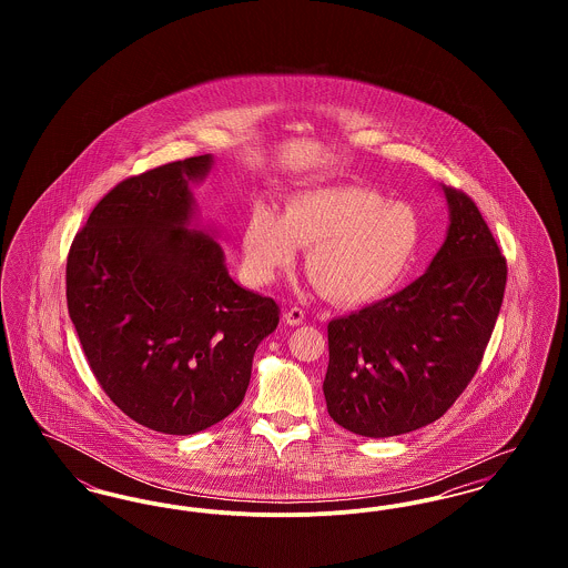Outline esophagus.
Here are the masks:
<instances>
[{
    "instance_id": "obj_1",
    "label": "esophagus",
    "mask_w": 568,
    "mask_h": 568,
    "mask_svg": "<svg viewBox=\"0 0 568 568\" xmlns=\"http://www.w3.org/2000/svg\"><path fill=\"white\" fill-rule=\"evenodd\" d=\"M283 320H285V324L287 325H300L304 322V311L297 308V306H292V308H287V311L283 313Z\"/></svg>"
}]
</instances>
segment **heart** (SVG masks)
Listing matches in <instances>:
<instances>
[{
    "instance_id": "obj_1",
    "label": "heart",
    "mask_w": 568,
    "mask_h": 568,
    "mask_svg": "<svg viewBox=\"0 0 568 568\" xmlns=\"http://www.w3.org/2000/svg\"><path fill=\"white\" fill-rule=\"evenodd\" d=\"M422 239L415 209L357 185L296 193L274 213L255 204L243 230L244 272L266 285L306 246L304 268L325 296L362 304L383 296L413 262Z\"/></svg>"
}]
</instances>
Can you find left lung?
Returning <instances> with one entry per match:
<instances>
[{"label": "left lung", "instance_id": "left-lung-1", "mask_svg": "<svg viewBox=\"0 0 568 568\" xmlns=\"http://www.w3.org/2000/svg\"><path fill=\"white\" fill-rule=\"evenodd\" d=\"M445 243L394 296L327 324L329 417L371 438L436 422L475 377L496 324L507 262L475 202L440 185Z\"/></svg>", "mask_w": 568, "mask_h": 568}]
</instances>
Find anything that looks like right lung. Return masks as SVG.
Instances as JSON below:
<instances>
[{
  "instance_id": "add662e5",
  "label": "right lung",
  "mask_w": 568,
  "mask_h": 568,
  "mask_svg": "<svg viewBox=\"0 0 568 568\" xmlns=\"http://www.w3.org/2000/svg\"><path fill=\"white\" fill-rule=\"evenodd\" d=\"M213 155L125 179L91 211L65 268L70 320L110 400L163 434L206 430L243 403L257 345L276 329L272 297L227 272L191 185Z\"/></svg>"
}]
</instances>
